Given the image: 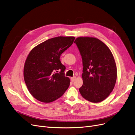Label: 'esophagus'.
<instances>
[{"mask_svg": "<svg viewBox=\"0 0 135 135\" xmlns=\"http://www.w3.org/2000/svg\"><path fill=\"white\" fill-rule=\"evenodd\" d=\"M71 81H72V82L74 81H75V79H76V77H75V76H73V77H71Z\"/></svg>", "mask_w": 135, "mask_h": 135, "instance_id": "1", "label": "esophagus"}]
</instances>
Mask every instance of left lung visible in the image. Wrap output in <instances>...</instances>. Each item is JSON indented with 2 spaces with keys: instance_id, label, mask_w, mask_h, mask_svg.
<instances>
[{
  "instance_id": "left-lung-1",
  "label": "left lung",
  "mask_w": 135,
  "mask_h": 135,
  "mask_svg": "<svg viewBox=\"0 0 135 135\" xmlns=\"http://www.w3.org/2000/svg\"><path fill=\"white\" fill-rule=\"evenodd\" d=\"M82 59V96L94 103L105 99L112 91L117 79V68L110 50L100 40L78 37L74 42Z\"/></svg>"
}]
</instances>
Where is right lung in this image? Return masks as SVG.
<instances>
[{
	"instance_id": "1",
	"label": "right lung",
	"mask_w": 135,
	"mask_h": 135,
	"mask_svg": "<svg viewBox=\"0 0 135 135\" xmlns=\"http://www.w3.org/2000/svg\"><path fill=\"white\" fill-rule=\"evenodd\" d=\"M74 37H57L34 48L25 62L24 78L29 92L37 100L52 102L61 97L69 86L61 54L73 44Z\"/></svg>"
}]
</instances>
